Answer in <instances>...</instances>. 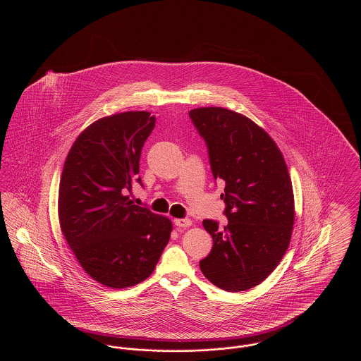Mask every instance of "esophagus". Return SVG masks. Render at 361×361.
I'll use <instances>...</instances> for the list:
<instances>
[{
    "label": "esophagus",
    "instance_id": "1",
    "mask_svg": "<svg viewBox=\"0 0 361 361\" xmlns=\"http://www.w3.org/2000/svg\"><path fill=\"white\" fill-rule=\"evenodd\" d=\"M174 224L178 227H189L192 226V221L190 219H174Z\"/></svg>",
    "mask_w": 361,
    "mask_h": 361
}]
</instances>
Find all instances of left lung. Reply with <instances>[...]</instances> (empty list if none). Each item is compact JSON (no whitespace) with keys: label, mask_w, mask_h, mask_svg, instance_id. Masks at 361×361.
Instances as JSON below:
<instances>
[{"label":"left lung","mask_w":361,"mask_h":361,"mask_svg":"<svg viewBox=\"0 0 361 361\" xmlns=\"http://www.w3.org/2000/svg\"><path fill=\"white\" fill-rule=\"evenodd\" d=\"M208 146L211 171L224 183L228 224L203 221L214 246L200 261L203 275L224 291L250 290L275 271L295 222L286 159L269 134L245 115L222 106L189 111Z\"/></svg>","instance_id":"8db88e82"}]
</instances>
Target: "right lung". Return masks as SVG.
<instances>
[{"label":"right lung","instance_id":"add662e5","mask_svg":"<svg viewBox=\"0 0 361 361\" xmlns=\"http://www.w3.org/2000/svg\"><path fill=\"white\" fill-rule=\"evenodd\" d=\"M155 118L128 111L93 121L74 140L59 183L61 231L82 269L109 288L153 274L173 230L168 216L130 200Z\"/></svg>","mask_w":361,"mask_h":361}]
</instances>
